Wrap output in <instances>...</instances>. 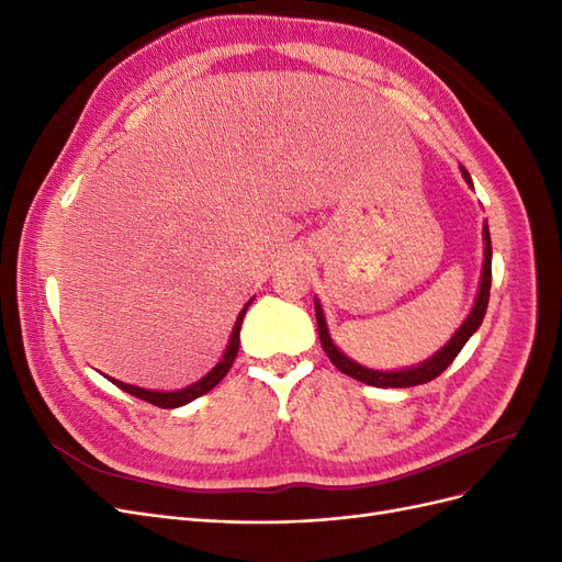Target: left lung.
Returning <instances> with one entry per match:
<instances>
[{
    "label": "left lung",
    "instance_id": "left-lung-1",
    "mask_svg": "<svg viewBox=\"0 0 562 562\" xmlns=\"http://www.w3.org/2000/svg\"><path fill=\"white\" fill-rule=\"evenodd\" d=\"M462 176H464L467 184L473 187L471 176H469L467 168H462ZM483 241H485L483 274H481L479 295H475L471 314L467 316V321L462 323V326L457 328V333L450 337V342H448L443 349H438V351L431 356V359H427V361L415 366V368H403V370H370V368H363V366H359L356 361L347 359V356L335 347L333 337H330V333H328V326H326V316H323V310H321L318 300H314L321 347H323V351L328 353V359L333 361V366H335L339 372H345V375L353 378V380H359V382L370 384V386H380V389H405V386H417V384L436 380V378L440 375V372H443V370L457 359V353L462 351V347L469 342V337L481 328V323H483V318H485L487 300H490V283H492V241H490L487 223L483 225Z\"/></svg>",
    "mask_w": 562,
    "mask_h": 562
}]
</instances>
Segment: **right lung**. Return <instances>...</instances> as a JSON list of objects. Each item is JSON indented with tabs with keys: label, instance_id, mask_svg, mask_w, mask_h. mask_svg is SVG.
<instances>
[{
	"label": "right lung",
	"instance_id": "right-lung-1",
	"mask_svg": "<svg viewBox=\"0 0 562 562\" xmlns=\"http://www.w3.org/2000/svg\"><path fill=\"white\" fill-rule=\"evenodd\" d=\"M252 300H255V297H250V300L246 302V307L239 312V316H236V323H234V330H232V337H229V345H227V349H225V356H223V359H220V363L209 372L206 378H201L199 382H194V384H190V386H184V389H180V391H149V389H140V386H133V384H126V382H119V380H112V378H110L112 384H116L119 389H124L126 394H131V396H135V398H143V401H147V403H151V405H157V407H166V411H168V407L187 405V403H192L194 398H199V396H203V394H209V391L227 375L232 363H234V359H236V353H239L241 323H244V316H246L248 307L252 304Z\"/></svg>",
	"mask_w": 562,
	"mask_h": 562
}]
</instances>
